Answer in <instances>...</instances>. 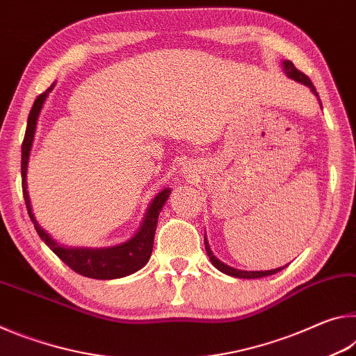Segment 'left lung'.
<instances>
[{"instance_id":"1","label":"left lung","mask_w":356,"mask_h":356,"mask_svg":"<svg viewBox=\"0 0 356 356\" xmlns=\"http://www.w3.org/2000/svg\"><path fill=\"white\" fill-rule=\"evenodd\" d=\"M281 67H282V72H284V74H286L289 78H291V80L297 81V83H301V84H305V86H308L309 91L317 97L318 104H321V108H322V102H321V99H318V94H317V91H316L314 84L311 83V80H309L308 76H306L305 74H301L300 70H297V67H295V65H293L291 61H282V63H281ZM204 243H206L207 256H209V259H210V262L213 264V267L218 268L221 273H226V275H229V276H234V278H243V280L264 278V276L275 275V273H278V272H281L282 268H284V267H278V268H273V270H265V272H264V270H261V272H246V270H237V268H234V267H229V265H226L225 262H221L220 259L213 254V251L210 250V245H209V242H207V237H206V236H204Z\"/></svg>"}]
</instances>
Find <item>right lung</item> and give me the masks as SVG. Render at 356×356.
<instances>
[{
  "label": "right lung",
  "instance_id": "add662e5",
  "mask_svg": "<svg viewBox=\"0 0 356 356\" xmlns=\"http://www.w3.org/2000/svg\"><path fill=\"white\" fill-rule=\"evenodd\" d=\"M56 83H53L50 88L47 89L44 94H40L35 99L34 105L31 108V113L28 116V125L25 140L22 144V186H23V197H25L28 215L31 218L34 229L38 231L39 237L44 240V243L50 248L55 254L61 259V261L70 267L78 275L86 276V278L92 280H118L129 276L131 273L138 272L144 265L149 262L150 254H152L154 248V236L156 229V221H159V215L161 212V207L170 197L171 188H163L159 195H156L152 202L144 213L143 222L138 231L130 237L127 242L106 246V248H84V246H65L58 243L50 234H48L44 227H42L35 216L33 213V206L29 201L28 193V163L29 155H31V147L35 135V129H38V120L40 116L42 108H44L45 100L48 94L53 91Z\"/></svg>",
  "mask_w": 356,
  "mask_h": 356
}]
</instances>
